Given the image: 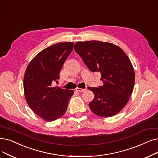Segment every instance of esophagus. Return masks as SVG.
Returning a JSON list of instances; mask_svg holds the SVG:
<instances>
[{
	"label": "esophagus",
	"mask_w": 158,
	"mask_h": 158,
	"mask_svg": "<svg viewBox=\"0 0 158 158\" xmlns=\"http://www.w3.org/2000/svg\"><path fill=\"white\" fill-rule=\"evenodd\" d=\"M76 90H77L78 92H80V93L84 92V91H85V89H81V88H77V89H76Z\"/></svg>",
	"instance_id": "obj_1"
}]
</instances>
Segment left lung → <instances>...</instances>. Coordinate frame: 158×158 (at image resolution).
<instances>
[{"instance_id":"8db88e82","label":"left lung","mask_w":158,"mask_h":158,"mask_svg":"<svg viewBox=\"0 0 158 158\" xmlns=\"http://www.w3.org/2000/svg\"><path fill=\"white\" fill-rule=\"evenodd\" d=\"M74 50L91 71L101 73L103 85L88 87L94 94L90 110L100 117L115 115L128 103L134 87V70L128 56L114 44L98 41H78Z\"/></svg>"}]
</instances>
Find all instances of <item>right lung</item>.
I'll return each mask as SVG.
<instances>
[{"label": "right lung", "mask_w": 158, "mask_h": 158, "mask_svg": "<svg viewBox=\"0 0 158 158\" xmlns=\"http://www.w3.org/2000/svg\"><path fill=\"white\" fill-rule=\"evenodd\" d=\"M73 42L58 43L37 54L24 73V96L30 108L46 121H53L67 111L73 90L53 87L61 69L73 48Z\"/></svg>", "instance_id": "right-lung-1"}]
</instances>
